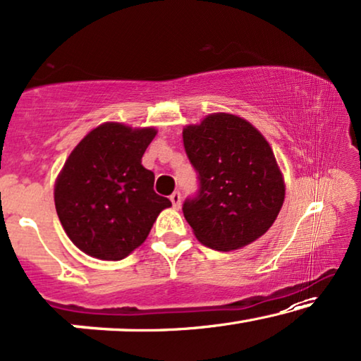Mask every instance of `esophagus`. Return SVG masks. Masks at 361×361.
<instances>
[{"label": "esophagus", "instance_id": "1", "mask_svg": "<svg viewBox=\"0 0 361 361\" xmlns=\"http://www.w3.org/2000/svg\"><path fill=\"white\" fill-rule=\"evenodd\" d=\"M171 202H172V205H174V209L179 210V209H180V204H182V195H180V192H174V194L171 195Z\"/></svg>", "mask_w": 361, "mask_h": 361}]
</instances>
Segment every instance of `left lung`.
<instances>
[{
    "instance_id": "obj_1",
    "label": "left lung",
    "mask_w": 361,
    "mask_h": 361,
    "mask_svg": "<svg viewBox=\"0 0 361 361\" xmlns=\"http://www.w3.org/2000/svg\"><path fill=\"white\" fill-rule=\"evenodd\" d=\"M199 192L182 205L202 245L231 251L253 243L274 224L284 179L264 136L243 118L214 113L182 131Z\"/></svg>"
}]
</instances>
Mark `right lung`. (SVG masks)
Instances as JSON below:
<instances>
[{
	"label": "right lung",
	"instance_id": "right-lung-1",
	"mask_svg": "<svg viewBox=\"0 0 361 361\" xmlns=\"http://www.w3.org/2000/svg\"><path fill=\"white\" fill-rule=\"evenodd\" d=\"M154 128L103 123L71 152L56 180L59 220L72 243L98 259L126 258L147 238L171 200L141 164Z\"/></svg>",
	"mask_w": 361,
	"mask_h": 361
}]
</instances>
